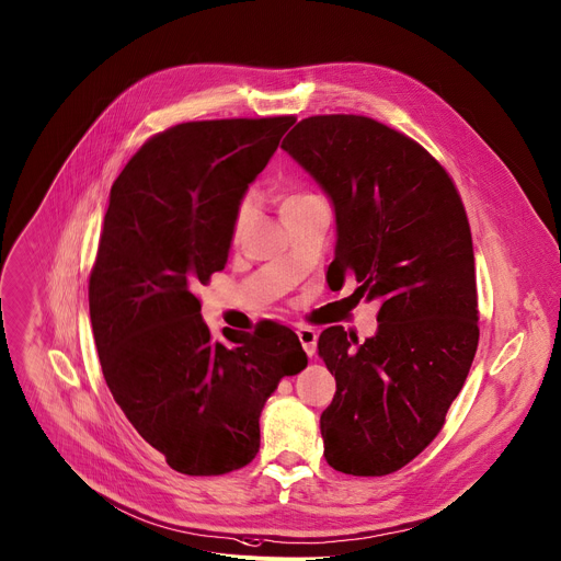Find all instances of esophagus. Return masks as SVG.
<instances>
[{"mask_svg":"<svg viewBox=\"0 0 561 561\" xmlns=\"http://www.w3.org/2000/svg\"><path fill=\"white\" fill-rule=\"evenodd\" d=\"M296 335H299V342H301L304 351L312 357V355H314V351H317V337H319L314 328H310V325H301L299 331H296Z\"/></svg>","mask_w":561,"mask_h":561,"instance_id":"34e87169","label":"esophagus"}]
</instances>
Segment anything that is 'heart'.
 Returning <instances> with one entry per match:
<instances>
[{
  "instance_id": "1",
  "label": "heart",
  "mask_w": 561,
  "mask_h": 561,
  "mask_svg": "<svg viewBox=\"0 0 561 561\" xmlns=\"http://www.w3.org/2000/svg\"><path fill=\"white\" fill-rule=\"evenodd\" d=\"M306 196H312V194H306V192H296V194H289L287 199H285V204H291V202H301V199H306ZM251 208H253V196L249 194V196H244V199L240 202V208H238V224H242V221L249 217Z\"/></svg>"
}]
</instances>
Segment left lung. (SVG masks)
<instances>
[{"label":"left lung","mask_w":561,"mask_h":561,"mask_svg":"<svg viewBox=\"0 0 561 561\" xmlns=\"http://www.w3.org/2000/svg\"><path fill=\"white\" fill-rule=\"evenodd\" d=\"M280 147L333 202L328 285L353 274L359 299L380 301L374 337L359 344L342 325L319 335L337 382L319 421L325 462L348 476L393 473L439 435L478 348L465 204L431 153L371 117L314 115Z\"/></svg>","instance_id":"obj_1"}]
</instances>
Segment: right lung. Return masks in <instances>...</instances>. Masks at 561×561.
I'll list each match as a JSON object with an SVG mask.
<instances>
[{"label":"right lung","instance_id":"add662e5","mask_svg":"<svg viewBox=\"0 0 561 561\" xmlns=\"http://www.w3.org/2000/svg\"><path fill=\"white\" fill-rule=\"evenodd\" d=\"M291 115L208 119L147 140L111 187L88 301L106 385L140 437L185 476L247 467L260 412L308 355L287 325L215 340L196 285L221 272L238 208Z\"/></svg>","mask_w":561,"mask_h":561}]
</instances>
